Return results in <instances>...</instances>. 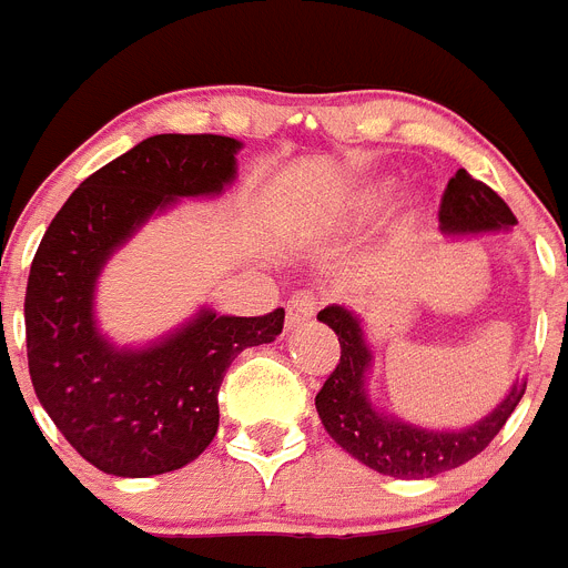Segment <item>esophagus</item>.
I'll return each instance as SVG.
<instances>
[{
  "instance_id": "1",
  "label": "esophagus",
  "mask_w": 568,
  "mask_h": 568,
  "mask_svg": "<svg viewBox=\"0 0 568 568\" xmlns=\"http://www.w3.org/2000/svg\"><path fill=\"white\" fill-rule=\"evenodd\" d=\"M317 314V294L314 292H294L288 297V308H285V326L297 328L306 321H312Z\"/></svg>"
}]
</instances>
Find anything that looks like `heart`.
<instances>
[{"mask_svg": "<svg viewBox=\"0 0 568 568\" xmlns=\"http://www.w3.org/2000/svg\"><path fill=\"white\" fill-rule=\"evenodd\" d=\"M395 193H398V181L395 179H375L369 184H361L349 199V213L357 222L375 219L393 204Z\"/></svg>", "mask_w": 568, "mask_h": 568, "instance_id": "obj_1", "label": "heart"}]
</instances>
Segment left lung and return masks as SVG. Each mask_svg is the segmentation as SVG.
<instances>
[{"label":"left lung","instance_id":"8db88e82","mask_svg":"<svg viewBox=\"0 0 568 568\" xmlns=\"http://www.w3.org/2000/svg\"><path fill=\"white\" fill-rule=\"evenodd\" d=\"M438 225L447 236H476V233L511 231L517 225L511 207L488 184L470 179L468 170H459L447 181L442 195ZM317 321L326 323L341 341V361L328 375L323 389L314 398L323 427L337 445L366 468L395 479H427V476L454 470L490 445V438L503 430L514 413L526 381L517 378L503 402L479 422L459 430H433L422 424L384 413L369 398V373L375 355L366 341L364 323L352 308L326 306Z\"/></svg>","mask_w":568,"mask_h":568}]
</instances>
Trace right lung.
Listing matches in <instances>:
<instances>
[{
	"instance_id": "right-lung-1",
	"label": "right lung",
	"mask_w": 568,
	"mask_h": 568,
	"mask_svg": "<svg viewBox=\"0 0 568 568\" xmlns=\"http://www.w3.org/2000/svg\"><path fill=\"white\" fill-rule=\"evenodd\" d=\"M240 150L225 135L146 138L89 175L37 247L26 292L33 393L103 474L141 479L193 462L219 430L233 357L283 332V308L262 317L199 308L146 346H114L98 328V280L114 251L179 199L225 193Z\"/></svg>"
}]
</instances>
